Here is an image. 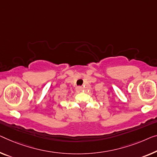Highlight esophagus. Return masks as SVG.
Returning a JSON list of instances; mask_svg holds the SVG:
<instances>
[{"mask_svg":"<svg viewBox=\"0 0 157 157\" xmlns=\"http://www.w3.org/2000/svg\"><path fill=\"white\" fill-rule=\"evenodd\" d=\"M82 90V86H77V87H76V91L78 92H80Z\"/></svg>","mask_w":157,"mask_h":157,"instance_id":"obj_1","label":"esophagus"}]
</instances>
